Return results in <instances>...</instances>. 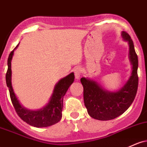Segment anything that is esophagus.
Instances as JSON below:
<instances>
[{"instance_id": "1", "label": "esophagus", "mask_w": 147, "mask_h": 147, "mask_svg": "<svg viewBox=\"0 0 147 147\" xmlns=\"http://www.w3.org/2000/svg\"><path fill=\"white\" fill-rule=\"evenodd\" d=\"M81 72H82V69L81 67H77L74 70V73H75V77L76 80H79L80 76H81Z\"/></svg>"}]
</instances>
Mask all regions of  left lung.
Segmentation results:
<instances>
[{
	"instance_id": "1",
	"label": "left lung",
	"mask_w": 147,
	"mask_h": 147,
	"mask_svg": "<svg viewBox=\"0 0 147 147\" xmlns=\"http://www.w3.org/2000/svg\"><path fill=\"white\" fill-rule=\"evenodd\" d=\"M123 40L129 46L128 58L132 65L130 76L120 89L109 91L88 77L80 80L84 87V101L92 118L100 121L112 120L124 113L133 103L138 87V59L133 42L126 32H121Z\"/></svg>"
}]
</instances>
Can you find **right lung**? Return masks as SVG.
Here are the masks:
<instances>
[{"instance_id": "right-lung-1", "label": "right lung", "mask_w": 147, "mask_h": 147, "mask_svg": "<svg viewBox=\"0 0 147 147\" xmlns=\"http://www.w3.org/2000/svg\"><path fill=\"white\" fill-rule=\"evenodd\" d=\"M11 51L7 59V71L6 73V84L8 87L11 100L17 114L26 123L36 128H45L59 121L62 117L63 100L70 85L75 80V75L71 72L68 75L61 79L54 86V91L46 105L37 110H31L24 107L21 104L14 92L12 84V69L11 61L14 55V51Z\"/></svg>"}]
</instances>
